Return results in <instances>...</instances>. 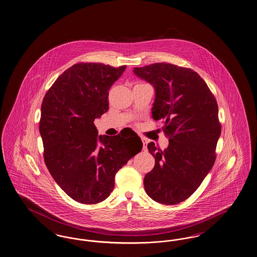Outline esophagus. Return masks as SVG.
Masks as SVG:
<instances>
[{
  "instance_id": "obj_1",
  "label": "esophagus",
  "mask_w": 257,
  "mask_h": 257,
  "mask_svg": "<svg viewBox=\"0 0 257 257\" xmlns=\"http://www.w3.org/2000/svg\"><path fill=\"white\" fill-rule=\"evenodd\" d=\"M142 141H143V144H144V149H146V145H147V141L145 140V139H142Z\"/></svg>"
}]
</instances>
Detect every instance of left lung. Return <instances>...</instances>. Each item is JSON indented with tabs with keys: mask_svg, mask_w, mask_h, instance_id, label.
<instances>
[{
	"mask_svg": "<svg viewBox=\"0 0 257 257\" xmlns=\"http://www.w3.org/2000/svg\"><path fill=\"white\" fill-rule=\"evenodd\" d=\"M133 72L153 85L152 117L164 123L169 138L164 151L154 143L147 145L155 166L144 177V188L156 202L176 205L195 192L215 163L221 135L217 101L191 69L155 63Z\"/></svg>",
	"mask_w": 257,
	"mask_h": 257,
	"instance_id": "obj_1",
	"label": "left lung"
}]
</instances>
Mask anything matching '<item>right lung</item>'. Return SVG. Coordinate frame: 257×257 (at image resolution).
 Instances as JSON below:
<instances>
[{
  "label": "right lung",
  "instance_id": "right-lung-1",
  "mask_svg": "<svg viewBox=\"0 0 257 257\" xmlns=\"http://www.w3.org/2000/svg\"><path fill=\"white\" fill-rule=\"evenodd\" d=\"M126 66L77 63L45 94L39 130L44 161L57 185L81 204H97L113 191L116 172L143 149L131 129L98 136L94 119L109 109V90Z\"/></svg>",
  "mask_w": 257,
  "mask_h": 257
}]
</instances>
